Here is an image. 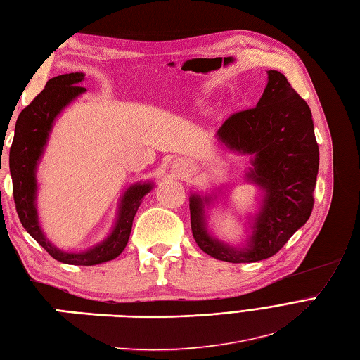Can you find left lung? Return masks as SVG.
<instances>
[{
	"label": "left lung",
	"mask_w": 360,
	"mask_h": 360,
	"mask_svg": "<svg viewBox=\"0 0 360 360\" xmlns=\"http://www.w3.org/2000/svg\"><path fill=\"white\" fill-rule=\"evenodd\" d=\"M219 140L237 153L251 154L248 179L265 189L262 210L245 250L215 240L205 225V203L211 197L189 198L191 229L198 248L211 257L250 263L273 257L309 219L314 206L319 145L309 106L277 70H268V84L257 106L229 115Z\"/></svg>",
	"instance_id": "8db88e82"
}]
</instances>
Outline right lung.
I'll use <instances>...</instances> for the list:
<instances>
[{
    "instance_id": "right-lung-1",
    "label": "right lung",
    "mask_w": 360,
    "mask_h": 360,
    "mask_svg": "<svg viewBox=\"0 0 360 360\" xmlns=\"http://www.w3.org/2000/svg\"><path fill=\"white\" fill-rule=\"evenodd\" d=\"M83 82L84 74H82V72H75V74L72 72V74L53 77L46 83L44 89L30 101V105L21 110L17 124H15V135L9 153V167L12 175L15 207H17L18 217L24 229L55 260L68 263V265L89 266L112 260L123 252L127 240H129L135 212L139 210L141 198L153 189V185L143 183V185H134L126 191L122 198V205H120L114 231L106 240L91 248L89 251L78 254L60 251L44 237L41 228L38 225L35 207L37 163L38 158L41 157L55 117L72 100L86 91L84 87L79 86Z\"/></svg>"
}]
</instances>
